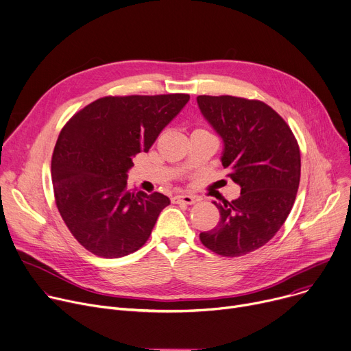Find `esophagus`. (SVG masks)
<instances>
[{"label": "esophagus", "instance_id": "obj_1", "mask_svg": "<svg viewBox=\"0 0 351 351\" xmlns=\"http://www.w3.org/2000/svg\"><path fill=\"white\" fill-rule=\"evenodd\" d=\"M197 202V199L195 196L190 195H178L175 197H172V203H178V204H195Z\"/></svg>", "mask_w": 351, "mask_h": 351}]
</instances>
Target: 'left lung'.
Listing matches in <instances>:
<instances>
[{
  "instance_id": "obj_1",
  "label": "left lung",
  "mask_w": 351,
  "mask_h": 351,
  "mask_svg": "<svg viewBox=\"0 0 351 351\" xmlns=\"http://www.w3.org/2000/svg\"><path fill=\"white\" fill-rule=\"evenodd\" d=\"M197 105L224 143L222 167L241 187L238 199L214 202L219 222L200 241L221 256H242L267 243L289 217L300 186V147L282 117L261 101L200 95Z\"/></svg>"
}]
</instances>
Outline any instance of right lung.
<instances>
[{
	"label": "right lung",
	"instance_id": "obj_1",
	"mask_svg": "<svg viewBox=\"0 0 351 351\" xmlns=\"http://www.w3.org/2000/svg\"><path fill=\"white\" fill-rule=\"evenodd\" d=\"M186 93L106 97L62 127L51 158L60 215L74 238L106 259L127 256L149 238L171 200L127 189V172L189 102Z\"/></svg>",
	"mask_w": 351,
	"mask_h": 351
}]
</instances>
